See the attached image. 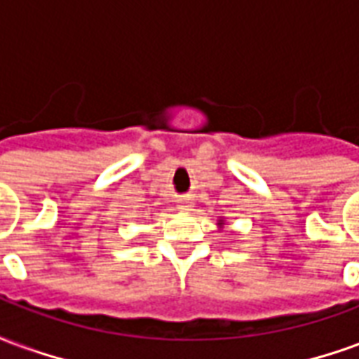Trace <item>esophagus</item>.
Masks as SVG:
<instances>
[{
	"instance_id": "esophagus-1",
	"label": "esophagus",
	"mask_w": 359,
	"mask_h": 359,
	"mask_svg": "<svg viewBox=\"0 0 359 359\" xmlns=\"http://www.w3.org/2000/svg\"><path fill=\"white\" fill-rule=\"evenodd\" d=\"M177 203H179V210L188 211L192 208V198H190V196H179V198H177Z\"/></svg>"
}]
</instances>
